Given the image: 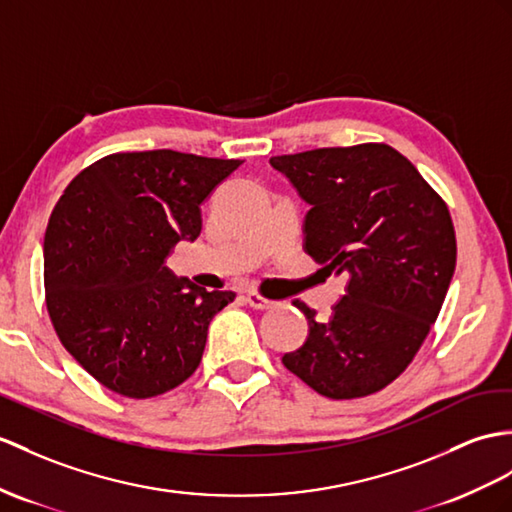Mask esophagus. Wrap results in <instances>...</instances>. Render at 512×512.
Wrapping results in <instances>:
<instances>
[{
	"instance_id": "34e87169",
	"label": "esophagus",
	"mask_w": 512,
	"mask_h": 512,
	"mask_svg": "<svg viewBox=\"0 0 512 512\" xmlns=\"http://www.w3.org/2000/svg\"><path fill=\"white\" fill-rule=\"evenodd\" d=\"M245 299H247V304L252 306L254 310H269V308L276 306V302H271V299L263 297V295L256 293V291H249Z\"/></svg>"
}]
</instances>
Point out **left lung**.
Returning a JSON list of instances; mask_svg holds the SVG:
<instances>
[{
  "instance_id": "8db88e82",
  "label": "left lung",
  "mask_w": 512,
  "mask_h": 512,
  "mask_svg": "<svg viewBox=\"0 0 512 512\" xmlns=\"http://www.w3.org/2000/svg\"><path fill=\"white\" fill-rule=\"evenodd\" d=\"M310 210L304 249L347 280L328 321L295 306L308 336L284 367L330 400L384 389L415 358L456 269L450 210L413 162L384 143L273 156Z\"/></svg>"
}]
</instances>
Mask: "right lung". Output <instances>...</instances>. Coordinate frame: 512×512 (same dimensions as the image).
<instances>
[{
  "label": "right lung",
  "mask_w": 512,
  "mask_h": 512,
  "mask_svg": "<svg viewBox=\"0 0 512 512\" xmlns=\"http://www.w3.org/2000/svg\"><path fill=\"white\" fill-rule=\"evenodd\" d=\"M241 160L152 149L112 154L71 180L43 243L45 299L67 352L119 395L176 389L202 363L208 326L236 297L165 263L202 232V206Z\"/></svg>",
  "instance_id": "1"
}]
</instances>
